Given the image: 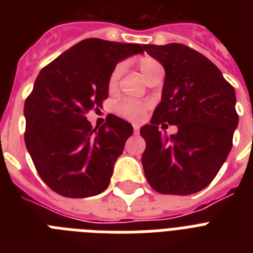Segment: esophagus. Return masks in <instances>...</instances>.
Masks as SVG:
<instances>
[{
  "label": "esophagus",
  "mask_w": 253,
  "mask_h": 253,
  "mask_svg": "<svg viewBox=\"0 0 253 253\" xmlns=\"http://www.w3.org/2000/svg\"><path fill=\"white\" fill-rule=\"evenodd\" d=\"M132 128H134V132H135V134H139V130H140V126H139L138 123H134V125H132Z\"/></svg>",
  "instance_id": "obj_1"
}]
</instances>
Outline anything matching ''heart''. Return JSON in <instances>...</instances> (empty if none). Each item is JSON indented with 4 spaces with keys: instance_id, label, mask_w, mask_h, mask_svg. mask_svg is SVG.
Here are the masks:
<instances>
[{
    "instance_id": "obj_1",
    "label": "heart",
    "mask_w": 253,
    "mask_h": 253,
    "mask_svg": "<svg viewBox=\"0 0 253 253\" xmlns=\"http://www.w3.org/2000/svg\"><path fill=\"white\" fill-rule=\"evenodd\" d=\"M139 69L142 72L144 80H148L151 76H154L155 73L162 71L163 67L162 64L159 63L158 60H155L152 57H142L139 60ZM123 72V65L118 64L114 68V71L111 72L110 79H109V86L113 89V87L117 86L119 81V77ZM147 110V105L144 102H140V101H134V99H125L122 102H119L117 106H115V113L119 115V117H123V118L130 119V121H140L142 117L144 115Z\"/></svg>"
}]
</instances>
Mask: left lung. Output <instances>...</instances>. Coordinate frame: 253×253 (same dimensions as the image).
Here are the masks:
<instances>
[{
  "label": "left lung",
  "mask_w": 253,
  "mask_h": 253,
  "mask_svg": "<svg viewBox=\"0 0 253 253\" xmlns=\"http://www.w3.org/2000/svg\"><path fill=\"white\" fill-rule=\"evenodd\" d=\"M166 69L162 102L150 125L142 164L148 184L163 194L188 196L206 188L219 172L238 127L235 89L208 57L184 44H144ZM174 124L167 137L158 125Z\"/></svg>",
  "instance_id": "left-lung-1"
}]
</instances>
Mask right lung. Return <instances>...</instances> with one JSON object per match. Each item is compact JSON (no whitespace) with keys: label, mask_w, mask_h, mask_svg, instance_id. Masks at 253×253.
Instances as JSON below:
<instances>
[{"label":"right lung","mask_w":253,"mask_h":253,"mask_svg":"<svg viewBox=\"0 0 253 253\" xmlns=\"http://www.w3.org/2000/svg\"><path fill=\"white\" fill-rule=\"evenodd\" d=\"M143 49L90 38L38 75L25 102V143L42 180L57 194L85 198L110 184L115 162L134 130L115 115L93 128L85 114L107 98L115 65Z\"/></svg>","instance_id":"obj_1"}]
</instances>
